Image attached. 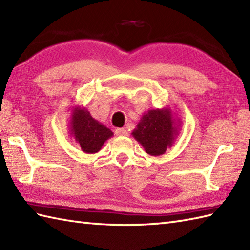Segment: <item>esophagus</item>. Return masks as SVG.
Wrapping results in <instances>:
<instances>
[{"instance_id":"obj_1","label":"esophagus","mask_w":250,"mask_h":250,"mask_svg":"<svg viewBox=\"0 0 250 250\" xmlns=\"http://www.w3.org/2000/svg\"><path fill=\"white\" fill-rule=\"evenodd\" d=\"M115 133L118 136H125V135H128V131L124 128H119V129H116Z\"/></svg>"}]
</instances>
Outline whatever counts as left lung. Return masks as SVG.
<instances>
[{"mask_svg":"<svg viewBox=\"0 0 250 250\" xmlns=\"http://www.w3.org/2000/svg\"><path fill=\"white\" fill-rule=\"evenodd\" d=\"M180 125L182 121L171 108L150 109L142 116L132 135L148 155L157 157L173 146Z\"/></svg>","mask_w":250,"mask_h":250,"instance_id":"left-lung-1","label":"left lung"}]
</instances>
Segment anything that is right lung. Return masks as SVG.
Listing matches in <instances>:
<instances>
[{
  "label": "right lung",
  "mask_w": 250,
  "mask_h": 250,
  "mask_svg": "<svg viewBox=\"0 0 250 250\" xmlns=\"http://www.w3.org/2000/svg\"><path fill=\"white\" fill-rule=\"evenodd\" d=\"M68 126L70 134L86 153L100 151L104 143L114 135L113 132L92 118L89 111L82 106L73 107Z\"/></svg>",
  "instance_id": "right-lung-1"
}]
</instances>
